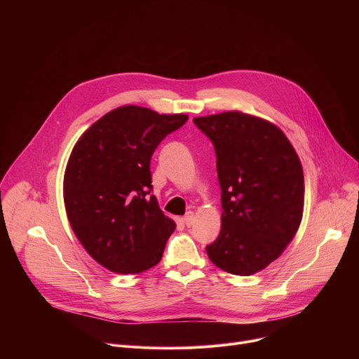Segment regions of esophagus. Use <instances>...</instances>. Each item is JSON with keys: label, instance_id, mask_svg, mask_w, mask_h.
<instances>
[{"label": "esophagus", "instance_id": "obj_1", "mask_svg": "<svg viewBox=\"0 0 359 359\" xmlns=\"http://www.w3.org/2000/svg\"><path fill=\"white\" fill-rule=\"evenodd\" d=\"M183 222L187 225V227H192L194 225V222H195V215H194V212H187L184 217H183Z\"/></svg>", "mask_w": 359, "mask_h": 359}]
</instances>
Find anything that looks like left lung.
<instances>
[{
  "label": "left lung",
  "mask_w": 359,
  "mask_h": 359,
  "mask_svg": "<svg viewBox=\"0 0 359 359\" xmlns=\"http://www.w3.org/2000/svg\"><path fill=\"white\" fill-rule=\"evenodd\" d=\"M215 148L221 231L206 246L219 269L249 276L280 256L304 210V175L276 125L237 110L195 118Z\"/></svg>",
  "instance_id": "left-lung-1"
}]
</instances>
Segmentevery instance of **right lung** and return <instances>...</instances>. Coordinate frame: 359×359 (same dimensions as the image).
Segmentation results:
<instances>
[{
  "instance_id": "obj_1",
  "label": "right lung",
  "mask_w": 359,
  "mask_h": 359,
  "mask_svg": "<svg viewBox=\"0 0 359 359\" xmlns=\"http://www.w3.org/2000/svg\"><path fill=\"white\" fill-rule=\"evenodd\" d=\"M187 121L141 106H122L94 122L74 145L64 176L71 229L87 253L116 273L160 262L176 229L151 195V156Z\"/></svg>"
}]
</instances>
